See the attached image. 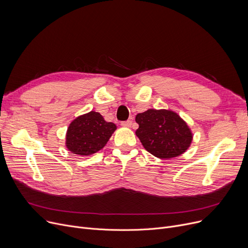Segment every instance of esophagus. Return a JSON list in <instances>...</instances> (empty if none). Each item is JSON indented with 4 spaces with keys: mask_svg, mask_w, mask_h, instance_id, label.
Here are the masks:
<instances>
[{
    "mask_svg": "<svg viewBox=\"0 0 248 248\" xmlns=\"http://www.w3.org/2000/svg\"><path fill=\"white\" fill-rule=\"evenodd\" d=\"M121 124L124 127H131L132 124H133V122L132 121H125V122H122Z\"/></svg>",
    "mask_w": 248,
    "mask_h": 248,
    "instance_id": "esophagus-1",
    "label": "esophagus"
}]
</instances>
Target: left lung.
I'll return each instance as SVG.
<instances>
[{"instance_id":"8db88e82","label":"left lung","mask_w":248,"mask_h":248,"mask_svg":"<svg viewBox=\"0 0 248 248\" xmlns=\"http://www.w3.org/2000/svg\"><path fill=\"white\" fill-rule=\"evenodd\" d=\"M136 135L144 148L160 159H172L186 152L193 139L191 129L172 110L148 109L137 114Z\"/></svg>"}]
</instances>
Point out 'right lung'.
<instances>
[{"label":"right lung","instance_id":"right-lung-1","mask_svg":"<svg viewBox=\"0 0 248 248\" xmlns=\"http://www.w3.org/2000/svg\"><path fill=\"white\" fill-rule=\"evenodd\" d=\"M116 125L104 121L96 111L76 117L69 124L66 134V147L79 155H93L107 145Z\"/></svg>","mask_w":248,"mask_h":248}]
</instances>
